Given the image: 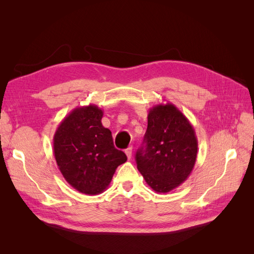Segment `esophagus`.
<instances>
[{
    "instance_id": "1",
    "label": "esophagus",
    "mask_w": 254,
    "mask_h": 254,
    "mask_svg": "<svg viewBox=\"0 0 254 254\" xmlns=\"http://www.w3.org/2000/svg\"><path fill=\"white\" fill-rule=\"evenodd\" d=\"M125 153H126V156H127V158H128V160L131 159V157H132V147H128V148L125 150Z\"/></svg>"
}]
</instances>
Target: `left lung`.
Wrapping results in <instances>:
<instances>
[{
    "label": "left lung",
    "mask_w": 254,
    "mask_h": 254,
    "mask_svg": "<svg viewBox=\"0 0 254 254\" xmlns=\"http://www.w3.org/2000/svg\"><path fill=\"white\" fill-rule=\"evenodd\" d=\"M198 141L188 118L172 103L149 109L147 130L136 151V167L157 193H168L186 181L195 166Z\"/></svg>",
    "instance_id": "obj_1"
}]
</instances>
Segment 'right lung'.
I'll return each mask as SVG.
<instances>
[{
	"mask_svg": "<svg viewBox=\"0 0 254 254\" xmlns=\"http://www.w3.org/2000/svg\"><path fill=\"white\" fill-rule=\"evenodd\" d=\"M96 105L77 107L60 123L53 139L54 156L66 182L82 194L97 195L109 187L127 157L114 147Z\"/></svg>",
	"mask_w": 254,
	"mask_h": 254,
	"instance_id": "1",
	"label": "right lung"
}]
</instances>
